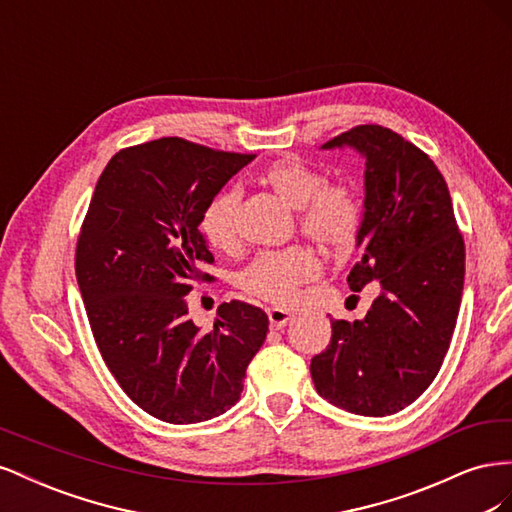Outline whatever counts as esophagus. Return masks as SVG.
<instances>
[{"mask_svg": "<svg viewBox=\"0 0 512 512\" xmlns=\"http://www.w3.org/2000/svg\"><path fill=\"white\" fill-rule=\"evenodd\" d=\"M267 316H269V322H271L273 329H282L284 324L290 320V312H288V309H282V307H269Z\"/></svg>", "mask_w": 512, "mask_h": 512, "instance_id": "esophagus-1", "label": "esophagus"}]
</instances>
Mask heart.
<instances>
[{"label":"heart","instance_id":"obj_1","mask_svg":"<svg viewBox=\"0 0 512 512\" xmlns=\"http://www.w3.org/2000/svg\"><path fill=\"white\" fill-rule=\"evenodd\" d=\"M258 183L297 209L299 230L322 250L342 254L354 245L363 224V203L350 183L327 181L320 170L301 158H280L262 168ZM237 194L222 192L200 213L198 230L213 250L237 245ZM318 275L316 256L301 245L271 250L247 265L237 284L243 292L271 303H288L294 290Z\"/></svg>","mask_w":512,"mask_h":512}]
</instances>
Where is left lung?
<instances>
[{"label": "left lung", "instance_id": "1", "mask_svg": "<svg viewBox=\"0 0 512 512\" xmlns=\"http://www.w3.org/2000/svg\"><path fill=\"white\" fill-rule=\"evenodd\" d=\"M365 158V215L350 290L380 282L363 320H331L309 365L320 397L352 414L410 406L438 376L461 305L466 245L438 166L404 136L365 123L331 138Z\"/></svg>", "mask_w": 512, "mask_h": 512}]
</instances>
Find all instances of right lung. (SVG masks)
I'll list each match as a JSON object with an SVG mask.
<instances>
[{"instance_id": "right-lung-1", "label": "right lung", "mask_w": 512, "mask_h": 512, "mask_svg": "<svg viewBox=\"0 0 512 512\" xmlns=\"http://www.w3.org/2000/svg\"><path fill=\"white\" fill-rule=\"evenodd\" d=\"M254 158L166 136L117 151L91 196L74 256L89 327L123 393L164 423L235 406L267 337V314L243 301L203 333L185 297L211 277L200 213Z\"/></svg>"}]
</instances>
